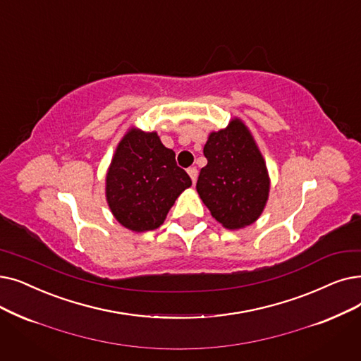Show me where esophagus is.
I'll return each mask as SVG.
<instances>
[{
	"label": "esophagus",
	"instance_id": "esophagus-1",
	"mask_svg": "<svg viewBox=\"0 0 361 361\" xmlns=\"http://www.w3.org/2000/svg\"><path fill=\"white\" fill-rule=\"evenodd\" d=\"M187 172H189V176H190V178H192V183L195 184V183H196V180H197V169L193 166V168H189V169H187Z\"/></svg>",
	"mask_w": 361,
	"mask_h": 361
}]
</instances>
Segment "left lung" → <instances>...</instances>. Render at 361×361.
Segmentation results:
<instances>
[{
  "instance_id": "obj_1",
  "label": "left lung",
  "mask_w": 361,
  "mask_h": 361,
  "mask_svg": "<svg viewBox=\"0 0 361 361\" xmlns=\"http://www.w3.org/2000/svg\"><path fill=\"white\" fill-rule=\"evenodd\" d=\"M208 159L196 190L223 227L238 230L255 223L267 205L270 177L252 133L239 118L212 131L203 147Z\"/></svg>"
}]
</instances>
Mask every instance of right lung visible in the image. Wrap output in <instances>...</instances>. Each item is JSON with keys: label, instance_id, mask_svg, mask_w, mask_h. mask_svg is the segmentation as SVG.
Instances as JSON below:
<instances>
[{"label": "right lung", "instance_id": "obj_1", "mask_svg": "<svg viewBox=\"0 0 361 361\" xmlns=\"http://www.w3.org/2000/svg\"><path fill=\"white\" fill-rule=\"evenodd\" d=\"M192 185L176 153L158 133L130 128L116 146L106 174V200L116 221L131 231L164 224L177 197Z\"/></svg>", "mask_w": 361, "mask_h": 361}]
</instances>
